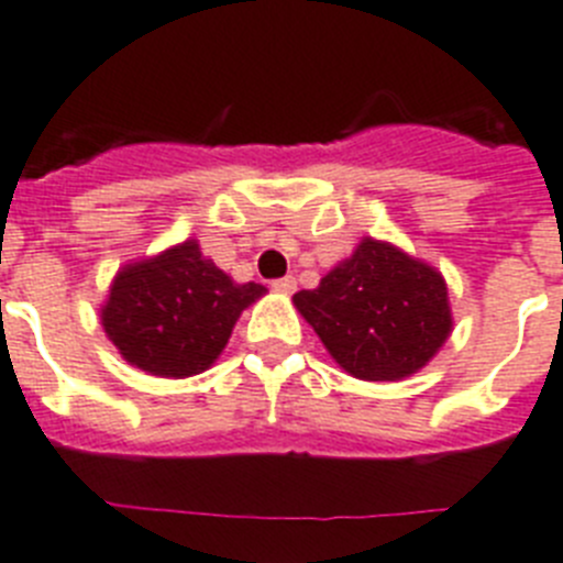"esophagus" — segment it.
<instances>
[{
  "label": "esophagus",
  "instance_id": "1",
  "mask_svg": "<svg viewBox=\"0 0 563 563\" xmlns=\"http://www.w3.org/2000/svg\"><path fill=\"white\" fill-rule=\"evenodd\" d=\"M272 286H274V289H277V291H283V295H291V291L297 289V280L289 274V277H280V280H274Z\"/></svg>",
  "mask_w": 563,
  "mask_h": 563
}]
</instances>
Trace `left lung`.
<instances>
[{
    "instance_id": "left-lung-1",
    "label": "left lung",
    "mask_w": 563,
    "mask_h": 563,
    "mask_svg": "<svg viewBox=\"0 0 563 563\" xmlns=\"http://www.w3.org/2000/svg\"><path fill=\"white\" fill-rule=\"evenodd\" d=\"M295 306L334 361L361 380L415 375L452 332L441 272L372 238L318 289L297 291Z\"/></svg>"
}]
</instances>
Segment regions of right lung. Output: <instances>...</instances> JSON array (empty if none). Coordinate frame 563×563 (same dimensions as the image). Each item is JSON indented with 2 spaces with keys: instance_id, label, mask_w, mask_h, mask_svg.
<instances>
[{
  "instance_id": "obj_1",
  "label": "right lung",
  "mask_w": 563,
  "mask_h": 563,
  "mask_svg": "<svg viewBox=\"0 0 563 563\" xmlns=\"http://www.w3.org/2000/svg\"><path fill=\"white\" fill-rule=\"evenodd\" d=\"M260 295H266L260 283H234L202 257L197 240H186L120 268L99 318L131 366L191 377L220 357L243 309Z\"/></svg>"
}]
</instances>
